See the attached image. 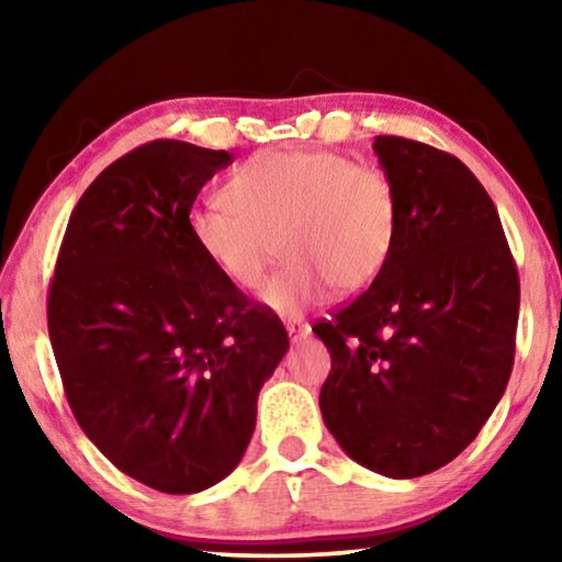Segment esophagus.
<instances>
[{"label":"esophagus","instance_id":"obj_1","mask_svg":"<svg viewBox=\"0 0 562 562\" xmlns=\"http://www.w3.org/2000/svg\"><path fill=\"white\" fill-rule=\"evenodd\" d=\"M286 333H289V337L294 342L302 340V337L310 335V322H304V319H286Z\"/></svg>","mask_w":562,"mask_h":562}]
</instances>
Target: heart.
Here are the masks:
<instances>
[{"label":"heart","instance_id":"b5f03b06","mask_svg":"<svg viewBox=\"0 0 562 562\" xmlns=\"http://www.w3.org/2000/svg\"><path fill=\"white\" fill-rule=\"evenodd\" d=\"M225 204L189 214V235L206 263L237 289L263 281L273 240L286 258L260 302L299 314L327 286L337 296L366 291L398 240V196L381 168L327 148L263 150L222 189Z\"/></svg>","mask_w":562,"mask_h":562}]
</instances>
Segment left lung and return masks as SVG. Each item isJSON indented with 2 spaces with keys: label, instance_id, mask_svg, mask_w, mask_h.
Listing matches in <instances>:
<instances>
[{
  "label": "left lung",
  "instance_id": "1",
  "mask_svg": "<svg viewBox=\"0 0 562 562\" xmlns=\"http://www.w3.org/2000/svg\"><path fill=\"white\" fill-rule=\"evenodd\" d=\"M373 150L402 225L379 279L314 322L333 356L319 409L356 463L417 479L475 440L509 383L519 273L463 160L396 135H379Z\"/></svg>",
  "mask_w": 562,
  "mask_h": 562
}]
</instances>
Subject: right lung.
Listing matches in <instances>:
<instances>
[{"mask_svg":"<svg viewBox=\"0 0 562 562\" xmlns=\"http://www.w3.org/2000/svg\"><path fill=\"white\" fill-rule=\"evenodd\" d=\"M227 150L153 140L83 191L48 289V335L76 422L122 473L196 494L240 463L258 391L289 350L273 310L189 235Z\"/></svg>","mask_w":562,"mask_h":562,"instance_id":"1","label":"right lung"}]
</instances>
